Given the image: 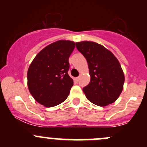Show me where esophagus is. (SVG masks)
Listing matches in <instances>:
<instances>
[{
    "mask_svg": "<svg viewBox=\"0 0 147 147\" xmlns=\"http://www.w3.org/2000/svg\"><path fill=\"white\" fill-rule=\"evenodd\" d=\"M79 77H76V81H77V82H78V81H79Z\"/></svg>",
    "mask_w": 147,
    "mask_h": 147,
    "instance_id": "34e87169",
    "label": "esophagus"
}]
</instances>
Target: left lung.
Wrapping results in <instances>:
<instances>
[{
	"label": "left lung",
	"mask_w": 147,
	"mask_h": 147,
	"mask_svg": "<svg viewBox=\"0 0 147 147\" xmlns=\"http://www.w3.org/2000/svg\"><path fill=\"white\" fill-rule=\"evenodd\" d=\"M88 64L90 82L83 91L92 104L106 106L117 100L123 90L124 75L119 61L110 50L92 41L76 43Z\"/></svg>",
	"instance_id": "1"
}]
</instances>
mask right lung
<instances>
[{
	"label": "right lung",
	"mask_w": 147,
	"mask_h": 147,
	"mask_svg": "<svg viewBox=\"0 0 147 147\" xmlns=\"http://www.w3.org/2000/svg\"><path fill=\"white\" fill-rule=\"evenodd\" d=\"M75 42L59 40L47 45L34 57L28 70V86L35 100L45 107L67 99L73 86L68 75V59Z\"/></svg>",
	"instance_id": "1"
}]
</instances>
